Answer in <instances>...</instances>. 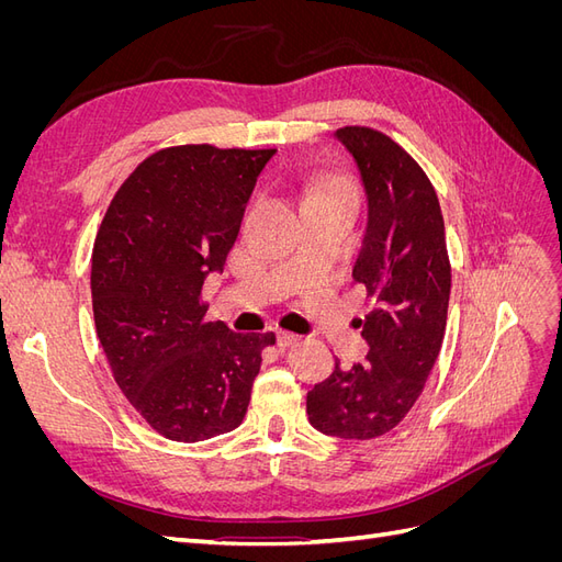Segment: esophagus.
<instances>
[{
	"label": "esophagus",
	"mask_w": 562,
	"mask_h": 562,
	"mask_svg": "<svg viewBox=\"0 0 562 562\" xmlns=\"http://www.w3.org/2000/svg\"><path fill=\"white\" fill-rule=\"evenodd\" d=\"M277 342H279V347H293V345H297L300 342V335H295V333H288V330H279L277 333Z\"/></svg>",
	"instance_id": "obj_1"
}]
</instances>
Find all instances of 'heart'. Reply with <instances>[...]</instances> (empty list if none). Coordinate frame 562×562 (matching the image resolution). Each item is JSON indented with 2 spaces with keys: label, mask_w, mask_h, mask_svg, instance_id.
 Here are the masks:
<instances>
[{
  "label": "heart",
  "mask_w": 562,
  "mask_h": 562,
  "mask_svg": "<svg viewBox=\"0 0 562 562\" xmlns=\"http://www.w3.org/2000/svg\"><path fill=\"white\" fill-rule=\"evenodd\" d=\"M316 194H349V192H347V187H342V184L328 182V184L318 187V192H316Z\"/></svg>",
  "instance_id": "obj_1"
}]
</instances>
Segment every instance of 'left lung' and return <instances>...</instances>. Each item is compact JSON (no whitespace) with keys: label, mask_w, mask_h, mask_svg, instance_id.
<instances>
[{"label":"left lung","mask_w":562,"mask_h":562,"mask_svg":"<svg viewBox=\"0 0 562 562\" xmlns=\"http://www.w3.org/2000/svg\"><path fill=\"white\" fill-rule=\"evenodd\" d=\"M361 173L368 199L353 279L375 297L363 323L366 363L342 370L307 394L312 427L337 438H378L419 398L443 345L450 260L436 190L389 135L366 126L335 131Z\"/></svg>","instance_id":"8db88e82"}]
</instances>
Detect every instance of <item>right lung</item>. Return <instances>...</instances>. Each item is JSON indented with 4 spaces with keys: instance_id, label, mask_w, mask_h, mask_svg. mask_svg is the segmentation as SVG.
<instances>
[{
    "instance_id": "1",
    "label": "right lung",
    "mask_w": 562,
    "mask_h": 562,
    "mask_svg": "<svg viewBox=\"0 0 562 562\" xmlns=\"http://www.w3.org/2000/svg\"><path fill=\"white\" fill-rule=\"evenodd\" d=\"M274 151L159 149L119 187L95 236L93 318L112 375L149 427L180 443L239 427L262 349L277 342L206 323L201 300Z\"/></svg>"
}]
</instances>
